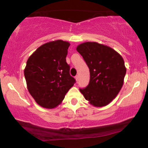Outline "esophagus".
Here are the masks:
<instances>
[{
	"label": "esophagus",
	"instance_id": "esophagus-1",
	"mask_svg": "<svg viewBox=\"0 0 148 148\" xmlns=\"http://www.w3.org/2000/svg\"><path fill=\"white\" fill-rule=\"evenodd\" d=\"M75 79L77 81V82L78 80H79V75H76L75 76Z\"/></svg>",
	"mask_w": 148,
	"mask_h": 148
}]
</instances>
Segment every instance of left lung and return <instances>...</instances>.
I'll return each mask as SVG.
<instances>
[{"instance_id":"obj_1","label":"left lung","mask_w":148,"mask_h":148,"mask_svg":"<svg viewBox=\"0 0 148 148\" xmlns=\"http://www.w3.org/2000/svg\"><path fill=\"white\" fill-rule=\"evenodd\" d=\"M90 73L88 86L79 90L94 106H106L115 98L123 85L126 67L122 56L109 46L87 42L77 47Z\"/></svg>"}]
</instances>
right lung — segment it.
Instances as JSON below:
<instances>
[{
  "mask_svg": "<svg viewBox=\"0 0 148 148\" xmlns=\"http://www.w3.org/2000/svg\"><path fill=\"white\" fill-rule=\"evenodd\" d=\"M69 46L61 40L48 42L28 58L24 69L27 90L42 107L53 108L59 105L75 83L66 62Z\"/></svg>",
  "mask_w": 148,
  "mask_h": 148,
  "instance_id": "add662e5",
  "label": "right lung"
}]
</instances>
